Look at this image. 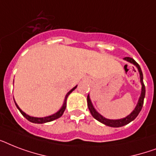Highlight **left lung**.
Here are the masks:
<instances>
[{"instance_id": "obj_1", "label": "left lung", "mask_w": 156, "mask_h": 156, "mask_svg": "<svg viewBox=\"0 0 156 156\" xmlns=\"http://www.w3.org/2000/svg\"><path fill=\"white\" fill-rule=\"evenodd\" d=\"M124 59H125L126 61L133 64V65L138 68V71H139V74H140V81L141 83H142V93H141V96L140 98H139V100H138V104H137V106H136L135 109H134L129 116H127L126 117H125V118L120 119V120H109V119L104 118V116H102L100 113H98L97 112L95 111V109L94 108L92 104L90 102L89 95H87V106L93 117H94L95 120H97V121H99L100 122H101V123L104 124V125H106V126H111V127H121V126H126V125L129 124L132 121H133V120L138 116V115L139 114V112H140V111L142 110V108H143L144 98H145L146 89L145 85H144V83H143V75L140 66H139V65H138L133 58H131V57H125ZM126 66H127V65H126Z\"/></svg>"}]
</instances>
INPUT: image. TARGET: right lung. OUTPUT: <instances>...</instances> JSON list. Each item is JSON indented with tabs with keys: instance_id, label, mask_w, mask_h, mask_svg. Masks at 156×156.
<instances>
[{
	"instance_id": "right-lung-1",
	"label": "right lung",
	"mask_w": 156,
	"mask_h": 156,
	"mask_svg": "<svg viewBox=\"0 0 156 156\" xmlns=\"http://www.w3.org/2000/svg\"><path fill=\"white\" fill-rule=\"evenodd\" d=\"M77 87V86L76 87H74L72 89V90H70L69 91L68 93H67V95H66V98H65V100H64V104H63V106L61 107V108L56 113L53 114V115H52V116H46V117H40V118H38V117H33V116H28V115H27V114L25 113V112H23L22 110H21L20 108H19V107L18 106V104H16L15 102V104L16 106H17V108H18V110L20 111V112L22 114H23V116L25 117V118H27L29 121H30V122H33V123H37V124H43V123H46V122H50V121H54V120H56V119L59 118V117H61V116H62V114L64 113V112H65V110H66V100H67V97H68V95L70 94L72 91H73L75 88Z\"/></svg>"
}]
</instances>
